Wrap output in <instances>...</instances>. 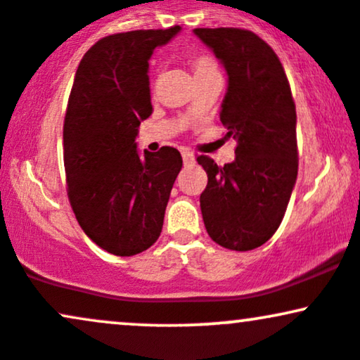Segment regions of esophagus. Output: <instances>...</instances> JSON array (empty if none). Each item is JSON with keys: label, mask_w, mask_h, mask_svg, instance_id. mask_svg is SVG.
<instances>
[{"label": "esophagus", "mask_w": 360, "mask_h": 360, "mask_svg": "<svg viewBox=\"0 0 360 360\" xmlns=\"http://www.w3.org/2000/svg\"><path fill=\"white\" fill-rule=\"evenodd\" d=\"M181 154H183L184 164H193V162H194V154H193V152L183 150V152H181Z\"/></svg>", "instance_id": "obj_1"}]
</instances>
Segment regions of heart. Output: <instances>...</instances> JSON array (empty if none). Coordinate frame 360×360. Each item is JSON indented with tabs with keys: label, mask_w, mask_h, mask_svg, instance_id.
Wrapping results in <instances>:
<instances>
[{
	"label": "heart",
	"mask_w": 360,
	"mask_h": 360,
	"mask_svg": "<svg viewBox=\"0 0 360 360\" xmlns=\"http://www.w3.org/2000/svg\"><path fill=\"white\" fill-rule=\"evenodd\" d=\"M193 72H194V77H200V76H205V74L218 72V68L212 59L201 56L193 60Z\"/></svg>",
	"instance_id": "obj_1"
}]
</instances>
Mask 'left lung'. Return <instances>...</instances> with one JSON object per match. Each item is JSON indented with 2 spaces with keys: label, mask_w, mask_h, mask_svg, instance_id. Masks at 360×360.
I'll list each match as a JSON object with an SVG mask.
<instances>
[{
  "label": "left lung",
  "mask_w": 360,
  "mask_h": 360,
  "mask_svg": "<svg viewBox=\"0 0 360 360\" xmlns=\"http://www.w3.org/2000/svg\"><path fill=\"white\" fill-rule=\"evenodd\" d=\"M229 76L220 120L235 160L208 174L200 196L206 232L230 250H252L279 229L298 176L296 108L283 65L260 37L242 28H194Z\"/></svg>",
  "instance_id": "obj_1"
}]
</instances>
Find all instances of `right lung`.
Listing matches in <instances>:
<instances>
[{"label": "right lung", "instance_id": "right-lung-1", "mask_svg": "<svg viewBox=\"0 0 360 360\" xmlns=\"http://www.w3.org/2000/svg\"><path fill=\"white\" fill-rule=\"evenodd\" d=\"M181 32L135 30L98 40L82 57L64 120L68 196L84 233L120 257L147 250L183 157L174 147L140 154V122L152 113L148 60Z\"/></svg>", "mask_w": 360, "mask_h": 360}]
</instances>
